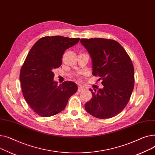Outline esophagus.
I'll list each match as a JSON object with an SVG mask.
<instances>
[{
    "label": "esophagus",
    "instance_id": "1",
    "mask_svg": "<svg viewBox=\"0 0 155 155\" xmlns=\"http://www.w3.org/2000/svg\"><path fill=\"white\" fill-rule=\"evenodd\" d=\"M78 90V91H79V92H80V91H82L84 90V87H82L81 86H79Z\"/></svg>",
    "mask_w": 155,
    "mask_h": 155
}]
</instances>
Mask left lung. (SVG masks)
<instances>
[{
  "instance_id": "obj_1",
  "label": "left lung",
  "mask_w": 155,
  "mask_h": 155,
  "mask_svg": "<svg viewBox=\"0 0 155 155\" xmlns=\"http://www.w3.org/2000/svg\"><path fill=\"white\" fill-rule=\"evenodd\" d=\"M92 59L93 74L101 79L102 89H89L93 97L86 111L99 119L120 114L128 104L134 88V72L130 58L117 41L103 38L81 39Z\"/></svg>"
}]
</instances>
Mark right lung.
Wrapping results in <instances>:
<instances>
[{
	"label": "right lung",
	"instance_id": "1",
	"mask_svg": "<svg viewBox=\"0 0 155 155\" xmlns=\"http://www.w3.org/2000/svg\"><path fill=\"white\" fill-rule=\"evenodd\" d=\"M79 39L46 36L31 49L22 66L20 81L25 101L38 115L49 117L61 112L69 97L77 91L78 86L74 82L66 81L58 86L53 72L62 64L64 51Z\"/></svg>",
	"mask_w": 155,
	"mask_h": 155
}]
</instances>
